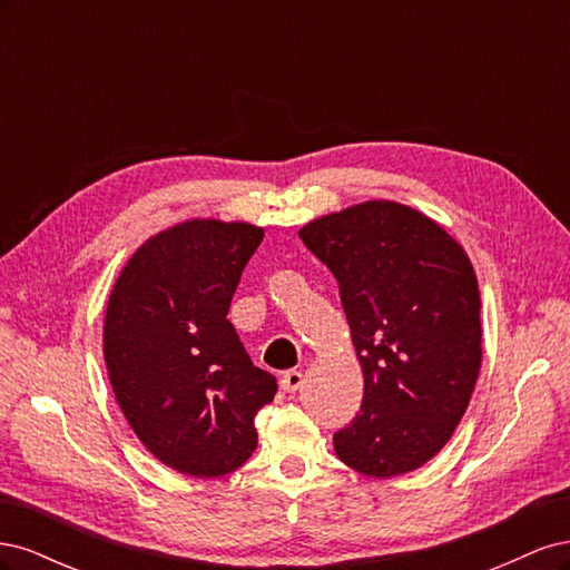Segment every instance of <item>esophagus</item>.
Returning a JSON list of instances; mask_svg holds the SVG:
<instances>
[{"instance_id":"esophagus-1","label":"esophagus","mask_w":570,"mask_h":570,"mask_svg":"<svg viewBox=\"0 0 570 570\" xmlns=\"http://www.w3.org/2000/svg\"><path fill=\"white\" fill-rule=\"evenodd\" d=\"M302 383H304L302 371H285L281 377V387L285 392H297L302 387Z\"/></svg>"}]
</instances>
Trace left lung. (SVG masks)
<instances>
[{"label":"left lung","mask_w":570,"mask_h":570,"mask_svg":"<svg viewBox=\"0 0 570 570\" xmlns=\"http://www.w3.org/2000/svg\"><path fill=\"white\" fill-rule=\"evenodd\" d=\"M302 243L333 271L364 371V402L335 433L371 478L416 471L450 442L480 373L478 278L463 247L411 206L377 199L321 216Z\"/></svg>","instance_id":"left-lung-1"}]
</instances>
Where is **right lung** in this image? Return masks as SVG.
<instances>
[{"instance_id": "add662e5", "label": "right lung", "mask_w": 570, "mask_h": 570, "mask_svg": "<svg viewBox=\"0 0 570 570\" xmlns=\"http://www.w3.org/2000/svg\"><path fill=\"white\" fill-rule=\"evenodd\" d=\"M262 239L252 223H178L128 258L109 295L105 361L116 402L178 473L237 471L256 450V411L278 392L226 318Z\"/></svg>"}]
</instances>
